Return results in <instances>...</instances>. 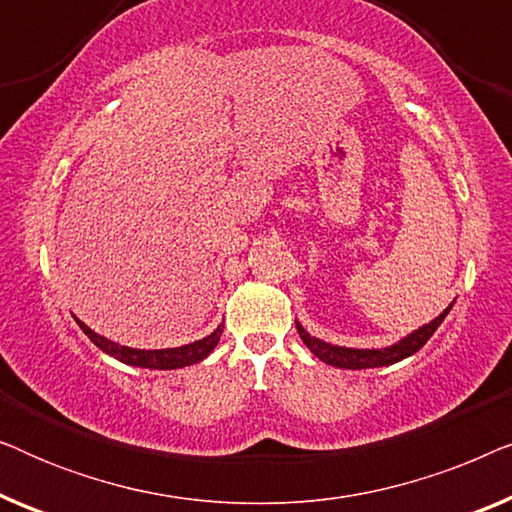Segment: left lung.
Wrapping results in <instances>:
<instances>
[{
    "instance_id": "obj_1",
    "label": "left lung",
    "mask_w": 512,
    "mask_h": 512,
    "mask_svg": "<svg viewBox=\"0 0 512 512\" xmlns=\"http://www.w3.org/2000/svg\"><path fill=\"white\" fill-rule=\"evenodd\" d=\"M452 310V305L447 307V310L436 317L429 324L417 328L415 333H410L408 338H403L401 342H396V345H391L387 349H352V347H335V345H328L324 340H317L312 338L310 333L305 331L303 326L296 321V328H298V335L303 338V342L307 347H310V352L321 359L328 366H335V368H347V370H363V368H380V366H391V363L396 361H403L412 356L415 352H419L426 345V340L431 338L433 333H436V328L443 324V319L447 317V312Z\"/></svg>"
}]
</instances>
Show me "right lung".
Returning a JSON list of instances; mask_svg holds the SVG:
<instances>
[{
  "instance_id": "add662e5",
  "label": "right lung",
  "mask_w": 512,
  "mask_h": 512,
  "mask_svg": "<svg viewBox=\"0 0 512 512\" xmlns=\"http://www.w3.org/2000/svg\"><path fill=\"white\" fill-rule=\"evenodd\" d=\"M76 324L81 326V331L86 333L88 338L93 340L95 345L102 349V352H107L109 356H116L118 361L128 363V366L153 368V370H174V368L193 366V363H198V361L205 359V356L212 354V349L216 347V342H219L221 333H223V326H219L212 335H207V338H202L198 342H191V345H184V347H172V349H132V347L116 345V342L102 338V335H97L95 331H90V328L83 324V321H79V319H76Z\"/></svg>"
}]
</instances>
